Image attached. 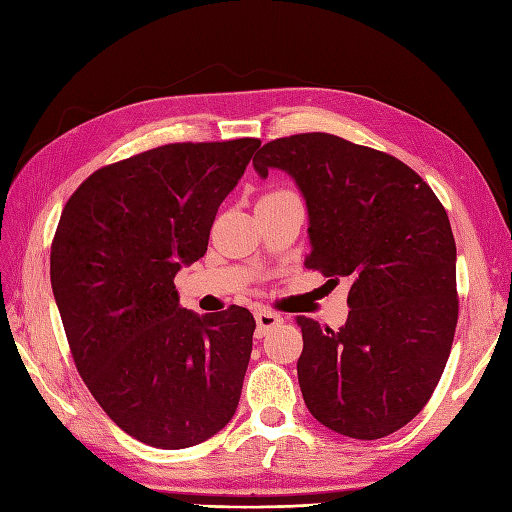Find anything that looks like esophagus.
I'll return each instance as SVG.
<instances>
[{
  "instance_id": "34e87169",
  "label": "esophagus",
  "mask_w": 512,
  "mask_h": 512,
  "mask_svg": "<svg viewBox=\"0 0 512 512\" xmlns=\"http://www.w3.org/2000/svg\"><path fill=\"white\" fill-rule=\"evenodd\" d=\"M254 316H256V324H258V329H256L258 337L267 335L273 327H277V324H282V316L271 312V309H258Z\"/></svg>"
}]
</instances>
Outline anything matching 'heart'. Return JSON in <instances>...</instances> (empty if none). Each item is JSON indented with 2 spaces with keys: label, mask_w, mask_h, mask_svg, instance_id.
Returning a JSON list of instances; mask_svg holds the SVG:
<instances>
[{
  "label": "heart",
  "mask_w": 512,
  "mask_h": 512,
  "mask_svg": "<svg viewBox=\"0 0 512 512\" xmlns=\"http://www.w3.org/2000/svg\"><path fill=\"white\" fill-rule=\"evenodd\" d=\"M282 192H286V190H280V192H273V194H282ZM269 196V194H267Z\"/></svg>",
  "instance_id": "obj_1"
}]
</instances>
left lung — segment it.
<instances>
[{
	"mask_svg": "<svg viewBox=\"0 0 512 512\" xmlns=\"http://www.w3.org/2000/svg\"><path fill=\"white\" fill-rule=\"evenodd\" d=\"M254 168L297 181L312 243L305 267L350 282L342 329L297 316L307 410L348 438L389 436L423 410L453 346L457 247L442 203L401 160L335 134L277 138Z\"/></svg>",
	"mask_w": 512,
	"mask_h": 512,
	"instance_id": "left-lung-1",
	"label": "left lung"
}]
</instances>
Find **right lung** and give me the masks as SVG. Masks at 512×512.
Listing matches in <instances>:
<instances>
[{
    "mask_svg": "<svg viewBox=\"0 0 512 512\" xmlns=\"http://www.w3.org/2000/svg\"><path fill=\"white\" fill-rule=\"evenodd\" d=\"M258 147L149 149L96 170L61 211L51 286L74 365L111 421L149 446L205 442L237 410L256 320L239 305L183 309L175 275L205 256L215 213Z\"/></svg>",
    "mask_w": 512,
    "mask_h": 512,
    "instance_id": "obj_1",
    "label": "right lung"
}]
</instances>
